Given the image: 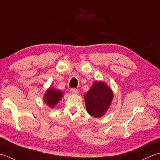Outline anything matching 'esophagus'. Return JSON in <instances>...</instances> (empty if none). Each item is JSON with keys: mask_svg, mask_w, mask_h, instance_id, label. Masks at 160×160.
Here are the masks:
<instances>
[{"mask_svg": "<svg viewBox=\"0 0 160 160\" xmlns=\"http://www.w3.org/2000/svg\"><path fill=\"white\" fill-rule=\"evenodd\" d=\"M70 92L72 94H78V93H79V91H78V90L76 89V88H71L70 90Z\"/></svg>", "mask_w": 160, "mask_h": 160, "instance_id": "esophagus-1", "label": "esophagus"}]
</instances>
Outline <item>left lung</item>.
I'll return each mask as SVG.
<instances>
[{
    "mask_svg": "<svg viewBox=\"0 0 160 160\" xmlns=\"http://www.w3.org/2000/svg\"><path fill=\"white\" fill-rule=\"evenodd\" d=\"M113 97L111 88L105 83L95 81L84 96L87 112L95 118L102 117L109 108Z\"/></svg>",
    "mask_w": 160,
    "mask_h": 160,
    "instance_id": "obj_1",
    "label": "left lung"
}]
</instances>
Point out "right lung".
<instances>
[{"mask_svg": "<svg viewBox=\"0 0 160 160\" xmlns=\"http://www.w3.org/2000/svg\"><path fill=\"white\" fill-rule=\"evenodd\" d=\"M62 97L63 92L61 90L50 88L44 94V101L48 106L53 108L59 102Z\"/></svg>", "mask_w": 160, "mask_h": 160, "instance_id": "add662e5", "label": "right lung"}]
</instances>
